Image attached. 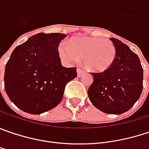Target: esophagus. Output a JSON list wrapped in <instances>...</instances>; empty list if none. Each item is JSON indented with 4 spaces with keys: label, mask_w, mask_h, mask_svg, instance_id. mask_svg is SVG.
<instances>
[{
    "label": "esophagus",
    "mask_w": 149,
    "mask_h": 149,
    "mask_svg": "<svg viewBox=\"0 0 149 149\" xmlns=\"http://www.w3.org/2000/svg\"><path fill=\"white\" fill-rule=\"evenodd\" d=\"M84 73H85V71H84V70L81 69V68H78V69H77V76H78V77L83 76Z\"/></svg>",
    "instance_id": "obj_1"
}]
</instances>
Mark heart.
I'll list each match as a JSON object with an SVG mask.
<instances>
[{
    "label": "heart",
    "mask_w": 149,
    "mask_h": 149,
    "mask_svg": "<svg viewBox=\"0 0 149 149\" xmlns=\"http://www.w3.org/2000/svg\"><path fill=\"white\" fill-rule=\"evenodd\" d=\"M58 50L66 62H77L83 58L84 66L93 72L107 70L116 58L114 44L110 40L100 38H73L68 45L61 43Z\"/></svg>",
    "instance_id": "heart-1"
}]
</instances>
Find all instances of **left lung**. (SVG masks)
I'll list each match as a JSON object with an SVG mask.
<instances>
[{"label": "left lung", "mask_w": 149, "mask_h": 149, "mask_svg": "<svg viewBox=\"0 0 149 149\" xmlns=\"http://www.w3.org/2000/svg\"><path fill=\"white\" fill-rule=\"evenodd\" d=\"M116 49V58L107 70L93 72L88 88L92 104L101 111L120 115L131 109L143 88V69L133 51L120 40L110 38Z\"/></svg>", "instance_id": "1"}]
</instances>
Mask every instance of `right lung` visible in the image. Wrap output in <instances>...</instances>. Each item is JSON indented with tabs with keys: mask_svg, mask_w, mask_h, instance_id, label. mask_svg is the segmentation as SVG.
I'll return each mask as SVG.
<instances>
[{
	"mask_svg": "<svg viewBox=\"0 0 149 149\" xmlns=\"http://www.w3.org/2000/svg\"><path fill=\"white\" fill-rule=\"evenodd\" d=\"M63 33H40L17 46L6 64V93L22 111L40 115L57 106L76 67L61 65L58 51Z\"/></svg>",
	"mask_w": 149,
	"mask_h": 149,
	"instance_id": "1",
	"label": "right lung"
}]
</instances>
